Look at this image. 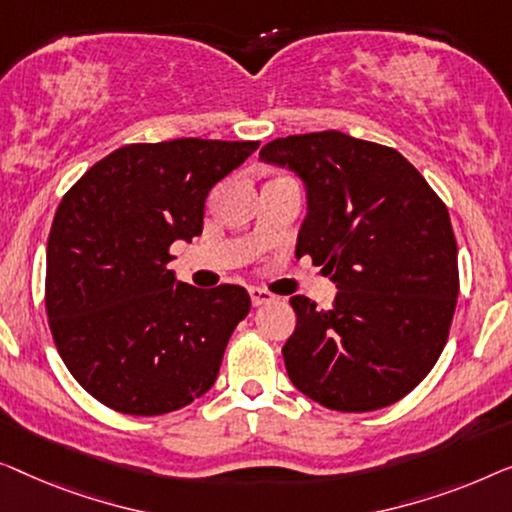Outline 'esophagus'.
Listing matches in <instances>:
<instances>
[{
    "label": "esophagus",
    "mask_w": 512,
    "mask_h": 512,
    "mask_svg": "<svg viewBox=\"0 0 512 512\" xmlns=\"http://www.w3.org/2000/svg\"><path fill=\"white\" fill-rule=\"evenodd\" d=\"M250 301H253V306H264L269 304V301H273L276 297L269 290H262V287H250Z\"/></svg>",
    "instance_id": "obj_1"
}]
</instances>
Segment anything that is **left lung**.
Returning a JSON list of instances; mask_svg holds the SVG:
<instances>
[{"label":"left lung","mask_w":512,"mask_h":512,"mask_svg":"<svg viewBox=\"0 0 512 512\" xmlns=\"http://www.w3.org/2000/svg\"><path fill=\"white\" fill-rule=\"evenodd\" d=\"M259 160L294 171L308 213L297 257L334 280L329 311L290 299L283 345L292 385L320 406L369 413L406 397L434 369L459 294L450 213L394 148L336 129L276 139Z\"/></svg>","instance_id":"obj_1"}]
</instances>
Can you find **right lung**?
I'll use <instances>...</instances> for the list:
<instances>
[{
	"label": "right lung",
	"instance_id": "add662e5",
	"mask_svg": "<svg viewBox=\"0 0 512 512\" xmlns=\"http://www.w3.org/2000/svg\"><path fill=\"white\" fill-rule=\"evenodd\" d=\"M257 148L132 143L62 197L46 250L48 325L71 376L104 406L164 415L213 387L250 297L241 285L199 290L176 280L169 248L201 234L211 187Z\"/></svg>",
	"mask_w": 512,
	"mask_h": 512
}]
</instances>
